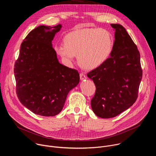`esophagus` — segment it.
I'll return each instance as SVG.
<instances>
[{
	"label": "esophagus",
	"mask_w": 156,
	"mask_h": 156,
	"mask_svg": "<svg viewBox=\"0 0 156 156\" xmlns=\"http://www.w3.org/2000/svg\"><path fill=\"white\" fill-rule=\"evenodd\" d=\"M80 80H83L86 79V75H84V73H83V72H81V73H80Z\"/></svg>",
	"instance_id": "esophagus-1"
}]
</instances>
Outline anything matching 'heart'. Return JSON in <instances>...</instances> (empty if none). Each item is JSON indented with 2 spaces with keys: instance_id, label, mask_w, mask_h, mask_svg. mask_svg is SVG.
<instances>
[{
  "instance_id": "b5f03b06",
  "label": "heart",
  "mask_w": 156,
  "mask_h": 156,
  "mask_svg": "<svg viewBox=\"0 0 156 156\" xmlns=\"http://www.w3.org/2000/svg\"><path fill=\"white\" fill-rule=\"evenodd\" d=\"M64 43L55 46L56 52L72 62L76 54L79 63L86 69H94L103 64L113 49V37L107 30L99 28L78 29L65 36Z\"/></svg>"
}]
</instances>
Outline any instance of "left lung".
I'll return each instance as SVG.
<instances>
[{"label":"left lung","instance_id":"left-lung-1","mask_svg":"<svg viewBox=\"0 0 156 156\" xmlns=\"http://www.w3.org/2000/svg\"><path fill=\"white\" fill-rule=\"evenodd\" d=\"M111 27L115 33L110 57L87 73L96 86L91 101L92 109L103 119L116 117L136 102L143 76L136 45L123 26Z\"/></svg>","mask_w":156,"mask_h":156}]
</instances>
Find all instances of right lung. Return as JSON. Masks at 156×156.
I'll list each match as a JSON object with an SVG mask.
<instances>
[{
    "instance_id": "add662e5",
    "label": "right lung",
    "mask_w": 156,
    "mask_h": 156,
    "mask_svg": "<svg viewBox=\"0 0 156 156\" xmlns=\"http://www.w3.org/2000/svg\"><path fill=\"white\" fill-rule=\"evenodd\" d=\"M62 26H39L22 42L14 65L17 97L35 114H59L69 91L80 82L75 69L60 64L52 41Z\"/></svg>"
}]
</instances>
